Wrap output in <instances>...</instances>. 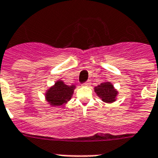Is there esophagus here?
I'll return each mask as SVG.
<instances>
[{"label": "esophagus", "instance_id": "esophagus-1", "mask_svg": "<svg viewBox=\"0 0 158 158\" xmlns=\"http://www.w3.org/2000/svg\"><path fill=\"white\" fill-rule=\"evenodd\" d=\"M82 85H83V86H90V85H91V82H90V81H86V82L83 83V84H82Z\"/></svg>", "mask_w": 158, "mask_h": 158}]
</instances>
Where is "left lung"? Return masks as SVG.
Returning <instances> with one entry per match:
<instances>
[{
  "mask_svg": "<svg viewBox=\"0 0 158 158\" xmlns=\"http://www.w3.org/2000/svg\"><path fill=\"white\" fill-rule=\"evenodd\" d=\"M95 92L98 97H100L102 101L106 103H112L116 101L118 92L114 88L113 85L109 82L105 81L98 85L95 87Z\"/></svg>",
  "mask_w": 158,
  "mask_h": 158,
  "instance_id": "1",
  "label": "left lung"
}]
</instances>
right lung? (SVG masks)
Wrapping results in <instances>:
<instances>
[{
  "instance_id": "add662e5",
  "label": "right lung",
  "mask_w": 158,
  "mask_h": 158,
  "mask_svg": "<svg viewBox=\"0 0 158 158\" xmlns=\"http://www.w3.org/2000/svg\"><path fill=\"white\" fill-rule=\"evenodd\" d=\"M75 85L68 86L62 81H56L54 86L50 87L46 92V100L53 106H61L65 105L72 97Z\"/></svg>"
}]
</instances>
